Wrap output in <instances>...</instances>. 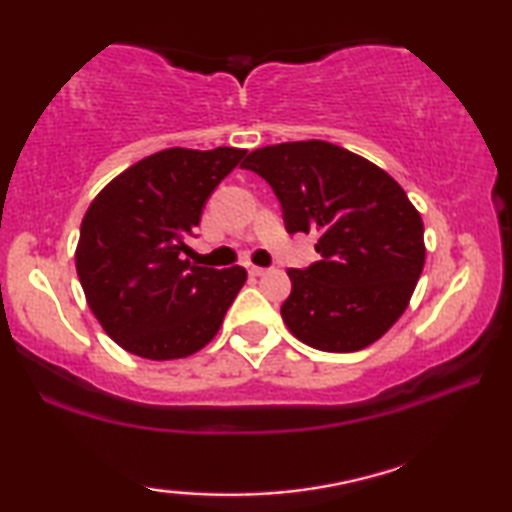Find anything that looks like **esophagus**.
I'll use <instances>...</instances> for the list:
<instances>
[{"label":"esophagus","mask_w":512,"mask_h":512,"mask_svg":"<svg viewBox=\"0 0 512 512\" xmlns=\"http://www.w3.org/2000/svg\"><path fill=\"white\" fill-rule=\"evenodd\" d=\"M247 270H249L251 277H263V274L268 272V270H265V268H261V265H249Z\"/></svg>","instance_id":"obj_1"}]
</instances>
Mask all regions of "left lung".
I'll use <instances>...</instances> for the list:
<instances>
[{"mask_svg":"<svg viewBox=\"0 0 512 512\" xmlns=\"http://www.w3.org/2000/svg\"><path fill=\"white\" fill-rule=\"evenodd\" d=\"M242 168L277 194L288 233H316L321 261L288 270L286 328L328 353L360 351L409 307L425 268V228L406 191L328 140L258 147Z\"/></svg>","mask_w":512,"mask_h":512,"instance_id":"1","label":"left lung"}]
</instances>
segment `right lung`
Returning <instances> with one entry per match:
<instances>
[{"mask_svg": "<svg viewBox=\"0 0 512 512\" xmlns=\"http://www.w3.org/2000/svg\"><path fill=\"white\" fill-rule=\"evenodd\" d=\"M244 154L240 147H168L122 170L87 207L78 279L96 321L124 351L180 360L219 332L247 270L201 268L182 251L207 196Z\"/></svg>", "mask_w": 512, "mask_h": 512, "instance_id": "add662e5", "label": "right lung"}]
</instances>
